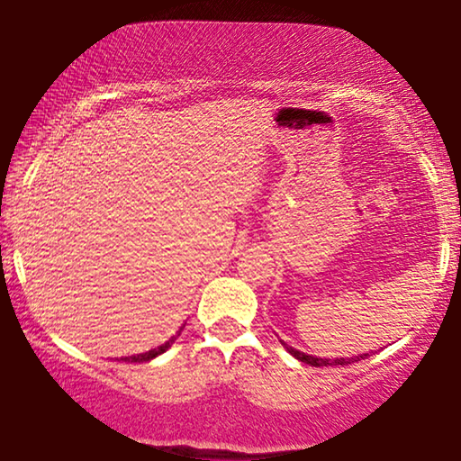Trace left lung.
I'll list each match as a JSON object with an SVG mask.
<instances>
[{
	"label": "left lung",
	"instance_id": "1",
	"mask_svg": "<svg viewBox=\"0 0 461 461\" xmlns=\"http://www.w3.org/2000/svg\"><path fill=\"white\" fill-rule=\"evenodd\" d=\"M283 348H285L289 355L298 358V361L306 363V365H312V367H327V365H350V363H357L361 361V358H365L367 355H358V357H339V358H321V357H312V355H306V352H300L295 350L294 346H287L285 342L281 339Z\"/></svg>",
	"mask_w": 461,
	"mask_h": 461
}]
</instances>
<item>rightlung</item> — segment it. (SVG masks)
I'll return each mask as SVG.
<instances>
[{"label": "right lung", "instance_id": "add662e5", "mask_svg": "<svg viewBox=\"0 0 461 461\" xmlns=\"http://www.w3.org/2000/svg\"><path fill=\"white\" fill-rule=\"evenodd\" d=\"M180 331H182V327L178 331H176V336H172L167 339L166 344H161V346H157V348H150L149 352H140V355H131V357H122V361H125V363H149V361H153L155 357H159V355H163V352H166L169 346L174 344V339L180 336Z\"/></svg>", "mask_w": 461, "mask_h": 461}]
</instances>
